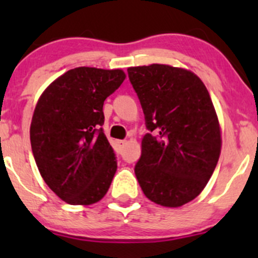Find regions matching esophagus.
Segmentation results:
<instances>
[{
  "label": "esophagus",
  "instance_id": "1",
  "mask_svg": "<svg viewBox=\"0 0 258 258\" xmlns=\"http://www.w3.org/2000/svg\"><path fill=\"white\" fill-rule=\"evenodd\" d=\"M126 145H127V141H124V140H118V141H117V146H118V148H123Z\"/></svg>",
  "mask_w": 258,
  "mask_h": 258
}]
</instances>
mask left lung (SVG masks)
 Instances as JSON below:
<instances>
[{
    "instance_id": "obj_1",
    "label": "left lung",
    "mask_w": 258,
    "mask_h": 258,
    "mask_svg": "<svg viewBox=\"0 0 258 258\" xmlns=\"http://www.w3.org/2000/svg\"><path fill=\"white\" fill-rule=\"evenodd\" d=\"M150 132L141 142L135 173L145 196L165 207L196 199L221 153V127L201 79L170 64L128 67Z\"/></svg>"
}]
</instances>
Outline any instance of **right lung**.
Masks as SVG:
<instances>
[{"label": "right lung", "mask_w": 258, "mask_h": 258, "mask_svg": "<svg viewBox=\"0 0 258 258\" xmlns=\"http://www.w3.org/2000/svg\"><path fill=\"white\" fill-rule=\"evenodd\" d=\"M124 79L118 69L77 67L38 98L30 128L33 157L46 184L67 204H96L110 188L117 161L101 128L102 108Z\"/></svg>", "instance_id": "right-lung-1"}]
</instances>
